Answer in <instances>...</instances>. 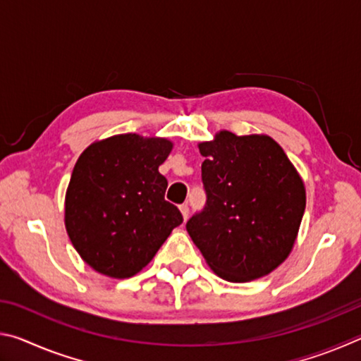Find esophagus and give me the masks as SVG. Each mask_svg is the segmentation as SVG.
<instances>
[{
    "label": "esophagus",
    "mask_w": 361,
    "mask_h": 361,
    "mask_svg": "<svg viewBox=\"0 0 361 361\" xmlns=\"http://www.w3.org/2000/svg\"><path fill=\"white\" fill-rule=\"evenodd\" d=\"M180 212H181L183 218L188 219V216H189V207H188V204H183V205H180Z\"/></svg>",
    "instance_id": "obj_1"
}]
</instances>
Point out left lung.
<instances>
[{"mask_svg": "<svg viewBox=\"0 0 361 361\" xmlns=\"http://www.w3.org/2000/svg\"><path fill=\"white\" fill-rule=\"evenodd\" d=\"M204 209L186 223L209 266L228 282L259 279L282 264L305 210L301 176L267 135L223 130L199 145Z\"/></svg>", "mask_w": 361, "mask_h": 361, "instance_id": "1", "label": "left lung"}]
</instances>
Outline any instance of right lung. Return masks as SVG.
Returning a JSON list of instances; mask_svg holds the SVG:
<instances>
[{
  "instance_id": "1",
  "label": "right lung",
  "mask_w": 361,
  "mask_h": 361,
  "mask_svg": "<svg viewBox=\"0 0 361 361\" xmlns=\"http://www.w3.org/2000/svg\"><path fill=\"white\" fill-rule=\"evenodd\" d=\"M172 146L166 138L122 133L79 156L66 189L65 226L73 247L97 272L135 276L183 223L159 173Z\"/></svg>"
}]
</instances>
